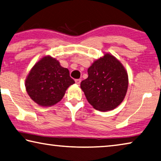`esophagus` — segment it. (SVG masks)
<instances>
[{
    "instance_id": "1",
    "label": "esophagus",
    "mask_w": 161,
    "mask_h": 161,
    "mask_svg": "<svg viewBox=\"0 0 161 161\" xmlns=\"http://www.w3.org/2000/svg\"><path fill=\"white\" fill-rule=\"evenodd\" d=\"M75 82H76V85H79L81 82V80H80V79H77V80H75Z\"/></svg>"
}]
</instances>
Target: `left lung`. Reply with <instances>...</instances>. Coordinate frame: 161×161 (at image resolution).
Instances as JSON below:
<instances>
[{
    "label": "left lung",
    "mask_w": 161,
    "mask_h": 161,
    "mask_svg": "<svg viewBox=\"0 0 161 161\" xmlns=\"http://www.w3.org/2000/svg\"><path fill=\"white\" fill-rule=\"evenodd\" d=\"M87 72L88 77L80 86L94 109L106 112L121 104L128 87V75L118 59L110 53H105L94 61Z\"/></svg>",
    "instance_id": "8db88e82"
}]
</instances>
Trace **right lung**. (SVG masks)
<instances>
[{"label":"right lung","mask_w":161,"mask_h":161,"mask_svg":"<svg viewBox=\"0 0 161 161\" xmlns=\"http://www.w3.org/2000/svg\"><path fill=\"white\" fill-rule=\"evenodd\" d=\"M75 81L56 58L46 56L36 63L25 81L28 94L42 107L54 105L62 100L66 90Z\"/></svg>","instance_id":"1"}]
</instances>
